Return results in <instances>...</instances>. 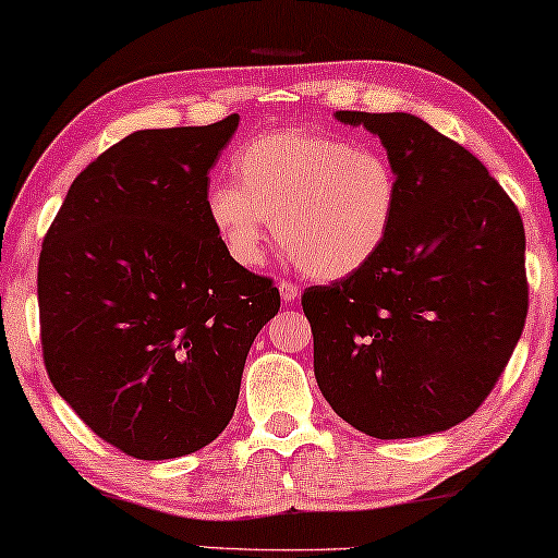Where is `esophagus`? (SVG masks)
<instances>
[{
    "mask_svg": "<svg viewBox=\"0 0 558 558\" xmlns=\"http://www.w3.org/2000/svg\"><path fill=\"white\" fill-rule=\"evenodd\" d=\"M278 290H280L282 303H293L295 298H298V286H293V282H290V280H280L278 282Z\"/></svg>",
    "mask_w": 558,
    "mask_h": 558,
    "instance_id": "1",
    "label": "esophagus"
}]
</instances>
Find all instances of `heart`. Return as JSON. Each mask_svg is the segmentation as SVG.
<instances>
[{"label": "heart", "instance_id": "heart-1", "mask_svg": "<svg viewBox=\"0 0 558 558\" xmlns=\"http://www.w3.org/2000/svg\"><path fill=\"white\" fill-rule=\"evenodd\" d=\"M235 180L207 187L215 235L240 268H257L278 230L307 276L340 280L365 268L396 220L398 178L376 147L313 130H278L232 155Z\"/></svg>", "mask_w": 558, "mask_h": 558}]
</instances>
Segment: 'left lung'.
Here are the masks:
<instances>
[{"instance_id": "1", "label": "left lung", "mask_w": 558, "mask_h": 558, "mask_svg": "<svg viewBox=\"0 0 558 558\" xmlns=\"http://www.w3.org/2000/svg\"><path fill=\"white\" fill-rule=\"evenodd\" d=\"M332 118L380 140L398 207L365 268L303 293L315 380L373 438L440 434L476 413L521 338V215L478 157L415 114Z\"/></svg>"}]
</instances>
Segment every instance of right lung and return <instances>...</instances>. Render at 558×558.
Returning <instances> with one entry per match:
<instances>
[{
    "mask_svg": "<svg viewBox=\"0 0 558 558\" xmlns=\"http://www.w3.org/2000/svg\"><path fill=\"white\" fill-rule=\"evenodd\" d=\"M238 122L132 132L74 178L41 243L49 380L135 459L195 453L226 430L247 351L280 307L207 220V172Z\"/></svg>",
    "mask_w": 558,
    "mask_h": 558,
    "instance_id": "add662e5",
    "label": "right lung"
}]
</instances>
